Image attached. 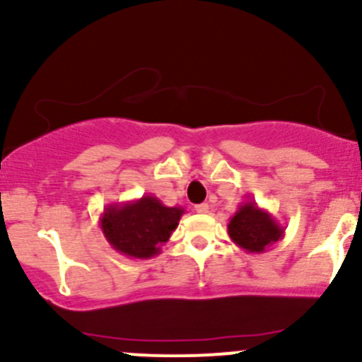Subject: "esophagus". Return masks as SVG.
I'll return each instance as SVG.
<instances>
[{
	"label": "esophagus",
	"instance_id": "34e87169",
	"mask_svg": "<svg viewBox=\"0 0 362 362\" xmlns=\"http://www.w3.org/2000/svg\"><path fill=\"white\" fill-rule=\"evenodd\" d=\"M208 210H210V206H208L206 203H202V204H196L194 206V211L196 214H208Z\"/></svg>",
	"mask_w": 362,
	"mask_h": 362
}]
</instances>
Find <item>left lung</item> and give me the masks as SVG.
<instances>
[{"mask_svg": "<svg viewBox=\"0 0 362 362\" xmlns=\"http://www.w3.org/2000/svg\"><path fill=\"white\" fill-rule=\"evenodd\" d=\"M284 228L272 214L259 208L254 202L242 203L228 224V235L240 249L252 254H262L282 240Z\"/></svg>", "mask_w": 362, "mask_h": 362, "instance_id": "obj_1", "label": "left lung"}]
</instances>
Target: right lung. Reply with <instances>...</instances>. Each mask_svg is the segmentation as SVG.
Returning <instances> with one entry per match:
<instances>
[{"label":"right lung","instance_id":"1","mask_svg":"<svg viewBox=\"0 0 362 362\" xmlns=\"http://www.w3.org/2000/svg\"><path fill=\"white\" fill-rule=\"evenodd\" d=\"M185 210L166 206L156 196L110 203L100 217V228L113 250L126 257L151 259L170 240Z\"/></svg>","mask_w":362,"mask_h":362}]
</instances>
